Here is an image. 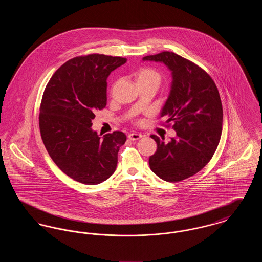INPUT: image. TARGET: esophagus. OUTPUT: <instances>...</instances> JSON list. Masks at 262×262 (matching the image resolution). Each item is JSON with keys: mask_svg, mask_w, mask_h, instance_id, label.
Instances as JSON below:
<instances>
[{"mask_svg": "<svg viewBox=\"0 0 262 262\" xmlns=\"http://www.w3.org/2000/svg\"><path fill=\"white\" fill-rule=\"evenodd\" d=\"M141 137H142V135L137 134V133H132V134L128 135V138H129L130 140H137V139H139V138H141Z\"/></svg>", "mask_w": 262, "mask_h": 262, "instance_id": "esophagus-1", "label": "esophagus"}]
</instances>
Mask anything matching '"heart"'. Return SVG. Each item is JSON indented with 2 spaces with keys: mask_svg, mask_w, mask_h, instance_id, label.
<instances>
[{
  "mask_svg": "<svg viewBox=\"0 0 262 262\" xmlns=\"http://www.w3.org/2000/svg\"><path fill=\"white\" fill-rule=\"evenodd\" d=\"M137 82L143 81V80H154V81H160V74L149 67H143L140 68L137 73Z\"/></svg>",
  "mask_w": 262,
  "mask_h": 262,
  "instance_id": "1",
  "label": "heart"
}]
</instances>
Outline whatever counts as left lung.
Returning a JSON list of instances; mask_svg holds the SVG:
<instances>
[{
    "instance_id": "8db88e82",
    "label": "left lung",
    "mask_w": 262,
    "mask_h": 262,
    "mask_svg": "<svg viewBox=\"0 0 262 262\" xmlns=\"http://www.w3.org/2000/svg\"><path fill=\"white\" fill-rule=\"evenodd\" d=\"M143 60L163 62L172 71L173 84L160 118L177 137L157 143L149 157L151 171L166 182L178 183L199 173L211 160L222 134L223 108L211 76L202 68L173 52L164 51Z\"/></svg>"
}]
</instances>
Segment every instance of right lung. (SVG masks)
<instances>
[{
  "label": "right lung",
  "instance_id": "obj_1",
  "mask_svg": "<svg viewBox=\"0 0 262 262\" xmlns=\"http://www.w3.org/2000/svg\"><path fill=\"white\" fill-rule=\"evenodd\" d=\"M125 58L103 54L75 57L47 83L39 109V128L52 160L73 180L97 185L109 179L126 137L113 132L101 137L91 129L97 110L107 104V77Z\"/></svg>",
  "mask_w": 262,
  "mask_h": 262
}]
</instances>
